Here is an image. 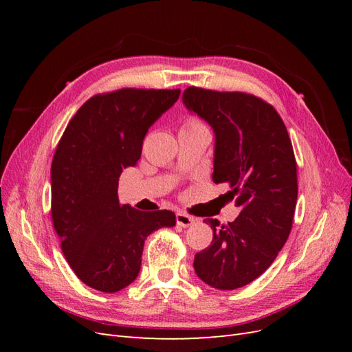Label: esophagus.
<instances>
[{
  "instance_id": "esophagus-1",
  "label": "esophagus",
  "mask_w": 352,
  "mask_h": 352,
  "mask_svg": "<svg viewBox=\"0 0 352 352\" xmlns=\"http://www.w3.org/2000/svg\"><path fill=\"white\" fill-rule=\"evenodd\" d=\"M195 220H194V217L192 216H189V214H186V212H182V211H179V212H176V223L179 226H182V228H189L190 225H192Z\"/></svg>"
}]
</instances>
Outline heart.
I'll list each match as a JSON object with an SVG mask.
<instances>
[{
    "instance_id": "b5f03b06",
    "label": "heart",
    "mask_w": 352,
    "mask_h": 352,
    "mask_svg": "<svg viewBox=\"0 0 352 352\" xmlns=\"http://www.w3.org/2000/svg\"><path fill=\"white\" fill-rule=\"evenodd\" d=\"M201 123L198 122V120H195V119H189L186 123H185V126L184 127H194V126H199Z\"/></svg>"
}]
</instances>
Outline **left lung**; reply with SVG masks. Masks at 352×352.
Masks as SVG:
<instances>
[{
  "label": "left lung",
  "instance_id": "1",
  "mask_svg": "<svg viewBox=\"0 0 352 352\" xmlns=\"http://www.w3.org/2000/svg\"><path fill=\"white\" fill-rule=\"evenodd\" d=\"M184 104L214 131V184L236 198L239 216L212 229L208 248L195 254L198 278L221 291L251 283L270 267L292 229L298 197L291 138L269 102L245 92L189 87Z\"/></svg>",
  "mask_w": 352,
  "mask_h": 352
}]
</instances>
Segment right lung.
Segmentation results:
<instances>
[{
  "label": "right lung",
  "instance_id": "add662e5",
  "mask_svg": "<svg viewBox=\"0 0 352 352\" xmlns=\"http://www.w3.org/2000/svg\"><path fill=\"white\" fill-rule=\"evenodd\" d=\"M179 95L180 89L136 88L94 95L57 145L52 225L72 270L94 289L117 292L131 285L141 270L146 236L176 225L173 211L122 206L117 189L123 168L141 158L148 129Z\"/></svg>",
  "mask_w": 352,
  "mask_h": 352
}]
</instances>
